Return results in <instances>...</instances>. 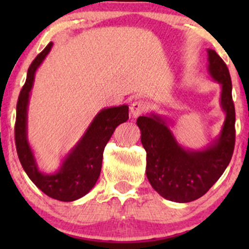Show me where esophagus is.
Segmentation results:
<instances>
[{
  "label": "esophagus",
  "mask_w": 249,
  "mask_h": 249,
  "mask_svg": "<svg viewBox=\"0 0 249 249\" xmlns=\"http://www.w3.org/2000/svg\"><path fill=\"white\" fill-rule=\"evenodd\" d=\"M147 108H148V105L145 102H142V101L133 102L130 107L131 116H132L133 118H137V117H139L144 112H146Z\"/></svg>",
  "instance_id": "34e87169"
}]
</instances>
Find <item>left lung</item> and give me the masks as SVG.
<instances>
[{
    "label": "left lung",
    "instance_id": "obj_1",
    "mask_svg": "<svg viewBox=\"0 0 249 249\" xmlns=\"http://www.w3.org/2000/svg\"><path fill=\"white\" fill-rule=\"evenodd\" d=\"M208 73L221 85L220 105L225 112L221 132L202 150L182 147L166 119L151 113L141 116L137 125L146 151V177L162 198L176 202L199 199L218 181L232 159L235 144V108L227 65L215 51L207 49Z\"/></svg>",
    "mask_w": 249,
    "mask_h": 249
}]
</instances>
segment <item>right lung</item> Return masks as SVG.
<instances>
[{"instance_id": "obj_1", "label": "right lung", "mask_w": 249, "mask_h": 249, "mask_svg": "<svg viewBox=\"0 0 249 249\" xmlns=\"http://www.w3.org/2000/svg\"><path fill=\"white\" fill-rule=\"evenodd\" d=\"M51 47L53 43H49L28 69L27 81L17 101L15 142L19 161L31 181L50 198L68 202L82 198L95 186L101 174L104 148L116 127L128 119V107L121 105L99 111L82 138L63 159L58 170L50 174L39 171L28 142V105L35 72L49 53Z\"/></svg>"}]
</instances>
